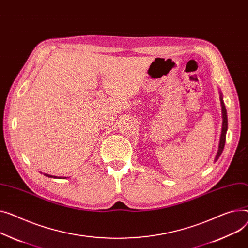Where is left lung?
I'll return each mask as SVG.
<instances>
[{
	"label": "left lung",
	"instance_id": "1",
	"mask_svg": "<svg viewBox=\"0 0 248 248\" xmlns=\"http://www.w3.org/2000/svg\"><path fill=\"white\" fill-rule=\"evenodd\" d=\"M220 103H221V107H222V119H223V122H222V130H221V137H220V141H219L218 152L217 154L216 160H214V161H217L219 158V156L221 155V154H222V151H223V148H224V144H225L226 130H227V113H226V108H225V106H224L222 97H220Z\"/></svg>",
	"mask_w": 248,
	"mask_h": 248
}]
</instances>
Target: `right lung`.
<instances>
[{"label": "right lung", "mask_w": 248, "mask_h": 248, "mask_svg": "<svg viewBox=\"0 0 248 248\" xmlns=\"http://www.w3.org/2000/svg\"><path fill=\"white\" fill-rule=\"evenodd\" d=\"M46 176H48V177H57V176H52V175H49V174H45ZM60 178H62V177H60ZM65 178V177H64Z\"/></svg>", "instance_id": "obj_1"}]
</instances>
